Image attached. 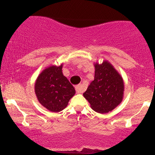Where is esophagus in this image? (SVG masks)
<instances>
[{"instance_id":"34e87169","label":"esophagus","mask_w":155,"mask_h":155,"mask_svg":"<svg viewBox=\"0 0 155 155\" xmlns=\"http://www.w3.org/2000/svg\"><path fill=\"white\" fill-rule=\"evenodd\" d=\"M76 93H81L84 91V86L82 84H78L77 86H76Z\"/></svg>"}]
</instances>
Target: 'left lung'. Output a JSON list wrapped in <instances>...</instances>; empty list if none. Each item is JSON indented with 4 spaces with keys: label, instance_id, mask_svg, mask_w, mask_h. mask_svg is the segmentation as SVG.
Here are the masks:
<instances>
[{
    "label": "left lung",
    "instance_id": "obj_1",
    "mask_svg": "<svg viewBox=\"0 0 155 155\" xmlns=\"http://www.w3.org/2000/svg\"><path fill=\"white\" fill-rule=\"evenodd\" d=\"M95 68V78L83 95L94 111L101 114L108 113L122 102L123 80L107 61L102 64L96 63Z\"/></svg>",
    "mask_w": 155,
    "mask_h": 155
}]
</instances>
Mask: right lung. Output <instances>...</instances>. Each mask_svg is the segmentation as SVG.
Segmentation results:
<instances>
[{
	"mask_svg": "<svg viewBox=\"0 0 155 155\" xmlns=\"http://www.w3.org/2000/svg\"><path fill=\"white\" fill-rule=\"evenodd\" d=\"M63 65L50 66L38 76L35 92L42 106L52 112H59L67 106L75 90L62 72Z\"/></svg>",
	"mask_w": 155,
	"mask_h": 155,
	"instance_id": "1",
	"label": "right lung"
}]
</instances>
